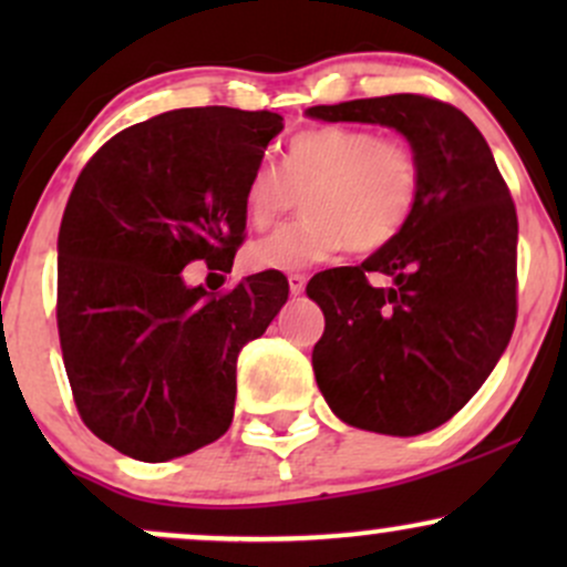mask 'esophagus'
<instances>
[{"instance_id":"34e87169","label":"esophagus","mask_w":567,"mask_h":567,"mask_svg":"<svg viewBox=\"0 0 567 567\" xmlns=\"http://www.w3.org/2000/svg\"><path fill=\"white\" fill-rule=\"evenodd\" d=\"M288 285H290L292 296H301L303 288H306V277L301 275V271H290V275H288Z\"/></svg>"}]
</instances>
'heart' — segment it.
<instances>
[{
	"mask_svg": "<svg viewBox=\"0 0 567 567\" xmlns=\"http://www.w3.org/2000/svg\"><path fill=\"white\" fill-rule=\"evenodd\" d=\"M424 188V162L405 138L324 125L292 135L282 171L256 165L243 188L247 224L269 229L303 202L306 216L247 247L252 269H306L347 245L379 252L408 229Z\"/></svg>",
	"mask_w": 567,
	"mask_h": 567,
	"instance_id": "b5f03b06",
	"label": "heart"
}]
</instances>
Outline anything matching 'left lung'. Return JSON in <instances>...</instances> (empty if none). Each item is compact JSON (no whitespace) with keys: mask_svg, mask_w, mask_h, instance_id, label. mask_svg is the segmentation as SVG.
I'll list each match as a JSON object with an SVG mask.
<instances>
[{"mask_svg":"<svg viewBox=\"0 0 567 567\" xmlns=\"http://www.w3.org/2000/svg\"><path fill=\"white\" fill-rule=\"evenodd\" d=\"M324 122L400 130L424 162L408 229L360 266L309 279L324 333L311 351L317 386L341 421L413 437L477 394L517 320V210L474 122L429 95L311 106ZM386 274L392 289L367 277Z\"/></svg>","mask_w":567,"mask_h":567,"instance_id":"left-lung-1","label":"left lung"}]
</instances>
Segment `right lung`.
Segmentation results:
<instances>
[{
  "label": "right lung",
  "mask_w": 567,
  "mask_h": 567,
  "mask_svg": "<svg viewBox=\"0 0 567 567\" xmlns=\"http://www.w3.org/2000/svg\"><path fill=\"white\" fill-rule=\"evenodd\" d=\"M282 116L175 109L90 157L58 234L63 365L84 426L130 458L171 461L231 424L237 357L288 301L282 271L229 290L186 288L205 261L229 275L245 243L243 188Z\"/></svg>",
  "instance_id": "add662e5"
}]
</instances>
